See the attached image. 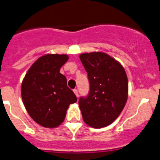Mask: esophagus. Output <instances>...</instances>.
<instances>
[{"mask_svg": "<svg viewBox=\"0 0 160 160\" xmlns=\"http://www.w3.org/2000/svg\"><path fill=\"white\" fill-rule=\"evenodd\" d=\"M73 92H74V93H75V95H77V98H78V96H79L78 90H77V89H74V90H73Z\"/></svg>", "mask_w": 160, "mask_h": 160, "instance_id": "34e87169", "label": "esophagus"}]
</instances>
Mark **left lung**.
Returning <instances> with one entry per match:
<instances>
[{"label":"left lung","mask_w":160,"mask_h":160,"mask_svg":"<svg viewBox=\"0 0 160 160\" xmlns=\"http://www.w3.org/2000/svg\"><path fill=\"white\" fill-rule=\"evenodd\" d=\"M80 59L88 72L90 91L80 97L79 106L84 122L102 128L114 122L128 98V78L123 66L102 52L82 53Z\"/></svg>","instance_id":"8db88e82"}]
</instances>
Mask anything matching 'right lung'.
<instances>
[{"instance_id": "obj_1", "label": "right lung", "mask_w": 160, "mask_h": 160, "mask_svg": "<svg viewBox=\"0 0 160 160\" xmlns=\"http://www.w3.org/2000/svg\"><path fill=\"white\" fill-rule=\"evenodd\" d=\"M68 60L66 54H46L26 73L21 85L23 104L31 118L46 128L58 127L65 120L77 96L67 86L60 68Z\"/></svg>"}]
</instances>
